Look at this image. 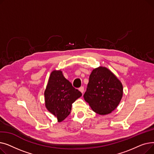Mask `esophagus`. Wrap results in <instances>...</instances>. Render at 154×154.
<instances>
[{"mask_svg":"<svg viewBox=\"0 0 154 154\" xmlns=\"http://www.w3.org/2000/svg\"><path fill=\"white\" fill-rule=\"evenodd\" d=\"M79 91H80V92H81L82 94L84 92V87H80L79 88Z\"/></svg>","mask_w":154,"mask_h":154,"instance_id":"obj_1","label":"esophagus"}]
</instances>
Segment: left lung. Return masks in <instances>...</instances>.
<instances>
[{"instance_id":"left-lung-1","label":"left lung","mask_w":154,"mask_h":154,"mask_svg":"<svg viewBox=\"0 0 154 154\" xmlns=\"http://www.w3.org/2000/svg\"><path fill=\"white\" fill-rule=\"evenodd\" d=\"M123 95L122 83L108 69H95L89 77L85 100L97 114L106 115L114 110Z\"/></svg>"}]
</instances>
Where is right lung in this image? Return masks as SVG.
<instances>
[{"instance_id": "right-lung-1", "label": "right lung", "mask_w": 154, "mask_h": 154, "mask_svg": "<svg viewBox=\"0 0 154 154\" xmlns=\"http://www.w3.org/2000/svg\"><path fill=\"white\" fill-rule=\"evenodd\" d=\"M45 107L62 122L70 113L72 104L81 97L82 93L72 86L60 70L51 74L44 92Z\"/></svg>"}]
</instances>
